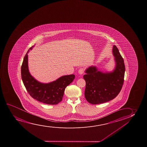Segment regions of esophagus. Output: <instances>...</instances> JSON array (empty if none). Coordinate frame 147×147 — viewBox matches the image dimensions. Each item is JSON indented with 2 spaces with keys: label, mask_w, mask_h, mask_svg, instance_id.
Segmentation results:
<instances>
[{
  "label": "esophagus",
  "mask_w": 147,
  "mask_h": 147,
  "mask_svg": "<svg viewBox=\"0 0 147 147\" xmlns=\"http://www.w3.org/2000/svg\"><path fill=\"white\" fill-rule=\"evenodd\" d=\"M84 69L83 68V67L80 68L79 70H78V73H79L80 74H83V73H84Z\"/></svg>",
  "instance_id": "34e87169"
}]
</instances>
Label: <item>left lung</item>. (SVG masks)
<instances>
[{
	"label": "left lung",
	"mask_w": 147,
	"mask_h": 147,
	"mask_svg": "<svg viewBox=\"0 0 147 147\" xmlns=\"http://www.w3.org/2000/svg\"><path fill=\"white\" fill-rule=\"evenodd\" d=\"M113 52L115 57L116 66L113 72L102 73L95 67H89L83 76L86 82L84 95L90 104H99L115 98L123 84L125 65L118 48L114 45Z\"/></svg>",
	"instance_id": "1"
}]
</instances>
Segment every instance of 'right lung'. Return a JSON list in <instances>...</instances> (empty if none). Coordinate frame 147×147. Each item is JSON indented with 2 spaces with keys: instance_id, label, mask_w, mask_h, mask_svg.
Returning a JSON list of instances; mask_svg holds the SVG:
<instances>
[{
  "instance_id": "1",
  "label": "right lung",
  "mask_w": 147,
  "mask_h": 147,
  "mask_svg": "<svg viewBox=\"0 0 147 147\" xmlns=\"http://www.w3.org/2000/svg\"><path fill=\"white\" fill-rule=\"evenodd\" d=\"M28 51L24 57L21 66L22 79L26 90L32 98L38 101L46 104H58L62 101L65 87L72 82L75 76H64L47 84L40 83L28 71L27 55Z\"/></svg>"
}]
</instances>
